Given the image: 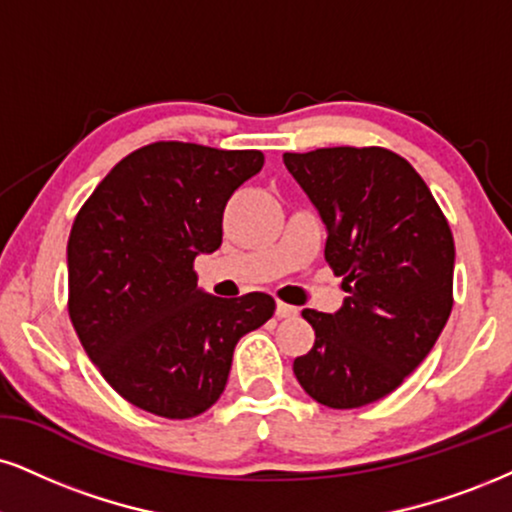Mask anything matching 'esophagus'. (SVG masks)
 <instances>
[{"instance_id":"obj_1","label":"esophagus","mask_w":512,"mask_h":512,"mask_svg":"<svg viewBox=\"0 0 512 512\" xmlns=\"http://www.w3.org/2000/svg\"><path fill=\"white\" fill-rule=\"evenodd\" d=\"M275 315H277V318H294V315H299V308L289 306V304H282V301H277Z\"/></svg>"}]
</instances>
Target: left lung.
Instances as JSON below:
<instances>
[{
  "label": "left lung",
  "instance_id": "8db88e82",
  "mask_svg": "<svg viewBox=\"0 0 512 512\" xmlns=\"http://www.w3.org/2000/svg\"><path fill=\"white\" fill-rule=\"evenodd\" d=\"M325 223V258L342 275L334 313L304 308L315 344L294 375L327 408L394 391L437 344L453 306L451 227L406 159L382 147L282 156Z\"/></svg>",
  "mask_w": 512,
  "mask_h": 512
}]
</instances>
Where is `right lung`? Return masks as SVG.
Segmentation results:
<instances>
[{"label":"right lung","instance_id":"right-lung-1","mask_svg":"<svg viewBox=\"0 0 512 512\" xmlns=\"http://www.w3.org/2000/svg\"><path fill=\"white\" fill-rule=\"evenodd\" d=\"M261 151L154 142L125 156L75 216L68 313L82 349L132 406L170 420L220 399L232 353L275 313L270 294L204 292L194 258L223 242V211Z\"/></svg>","mask_w":512,"mask_h":512}]
</instances>
